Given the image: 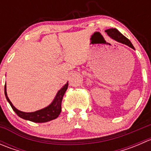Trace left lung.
<instances>
[{"label":"left lung","mask_w":151,"mask_h":151,"mask_svg":"<svg viewBox=\"0 0 151 151\" xmlns=\"http://www.w3.org/2000/svg\"><path fill=\"white\" fill-rule=\"evenodd\" d=\"M107 35L109 36H110L112 39H115V41L118 42H121V43L124 44V45H128L129 47H130L131 48L134 49V47L133 45H132V42L126 37L124 36L121 32L118 31L116 28H110V29H107V30H105Z\"/></svg>","instance_id":"1"}]
</instances>
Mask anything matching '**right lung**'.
Here are the masks:
<instances>
[{
	"label": "right lung",
	"instance_id": "add662e5",
	"mask_svg": "<svg viewBox=\"0 0 151 151\" xmlns=\"http://www.w3.org/2000/svg\"><path fill=\"white\" fill-rule=\"evenodd\" d=\"M68 84L67 83L64 86H63V88L58 92L57 95L55 96L52 102L49 105V106L44 108V109H39V110L33 112H22V111H19V109L14 107V106L12 104L9 99L8 96H7L6 86V85L5 87H4V93H5V96L7 101L9 103V104L11 105L12 109H13V110L16 112V114L18 116L25 120L32 121V122L45 123L47 122V121L55 119L60 115V112H61L62 99H63V97L64 96L65 92H66L67 88H68Z\"/></svg>",
	"mask_w": 151,
	"mask_h": 151
}]
</instances>
